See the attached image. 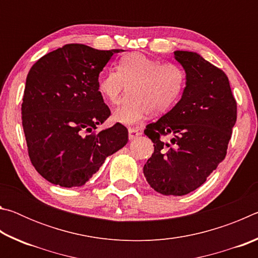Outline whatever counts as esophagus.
Instances as JSON below:
<instances>
[{"label":"esophagus","instance_id":"obj_1","mask_svg":"<svg viewBox=\"0 0 258 258\" xmlns=\"http://www.w3.org/2000/svg\"><path fill=\"white\" fill-rule=\"evenodd\" d=\"M141 131L139 128H130L128 130V139L130 140H135L137 138H139L141 135Z\"/></svg>","mask_w":258,"mask_h":258}]
</instances>
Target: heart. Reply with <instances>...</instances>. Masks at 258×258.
Listing matches in <instances>:
<instances>
[{
	"label": "heart",
	"instance_id": "1",
	"mask_svg": "<svg viewBox=\"0 0 258 258\" xmlns=\"http://www.w3.org/2000/svg\"><path fill=\"white\" fill-rule=\"evenodd\" d=\"M185 75L174 63H161L143 53L123 55L117 71L104 72L99 80V91L109 102L119 101L128 85V93L113 111V118L123 124H135L150 113L167 111L184 89Z\"/></svg>",
	"mask_w": 258,
	"mask_h": 258
}]
</instances>
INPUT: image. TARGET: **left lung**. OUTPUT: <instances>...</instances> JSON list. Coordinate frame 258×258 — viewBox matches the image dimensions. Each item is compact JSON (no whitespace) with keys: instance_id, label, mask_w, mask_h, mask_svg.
I'll use <instances>...</instances> for the list:
<instances>
[{"instance_id":"8db88e82","label":"left lung","mask_w":258,"mask_h":258,"mask_svg":"<svg viewBox=\"0 0 258 258\" xmlns=\"http://www.w3.org/2000/svg\"><path fill=\"white\" fill-rule=\"evenodd\" d=\"M174 59L184 69L185 87L171 110L147 125L145 134L155 150L143 174L159 194L184 196L198 189L225 158L237 102L224 72L197 52L174 51Z\"/></svg>"}]
</instances>
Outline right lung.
<instances>
[{
    "instance_id": "right-lung-1",
    "label": "right lung",
    "mask_w": 258,
    "mask_h": 258,
    "mask_svg": "<svg viewBox=\"0 0 258 258\" xmlns=\"http://www.w3.org/2000/svg\"><path fill=\"white\" fill-rule=\"evenodd\" d=\"M119 51L66 44L30 68L21 106L24 133L30 161L52 184L84 185L127 143V128L119 123L93 133L110 116L99 74Z\"/></svg>"
}]
</instances>
